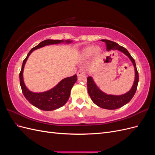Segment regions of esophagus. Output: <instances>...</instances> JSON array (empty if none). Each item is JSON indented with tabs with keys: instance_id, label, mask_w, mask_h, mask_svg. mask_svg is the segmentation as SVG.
Returning <instances> with one entry per match:
<instances>
[{
	"instance_id": "34e87169",
	"label": "esophagus",
	"mask_w": 155,
	"mask_h": 155,
	"mask_svg": "<svg viewBox=\"0 0 155 155\" xmlns=\"http://www.w3.org/2000/svg\"><path fill=\"white\" fill-rule=\"evenodd\" d=\"M77 75L78 76H81V75H85V72L82 71V70H79V71L78 72Z\"/></svg>"
}]
</instances>
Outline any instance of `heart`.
Listing matches in <instances>:
<instances>
[{"instance_id":"obj_1","label":"heart","mask_w":155,"mask_h":155,"mask_svg":"<svg viewBox=\"0 0 155 155\" xmlns=\"http://www.w3.org/2000/svg\"><path fill=\"white\" fill-rule=\"evenodd\" d=\"M101 50L99 46H89L84 48L81 52V58L83 59H87L89 58L94 54L96 56L99 55Z\"/></svg>"}]
</instances>
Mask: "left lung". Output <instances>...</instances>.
<instances>
[{
	"instance_id": "obj_1",
	"label": "left lung",
	"mask_w": 155,
	"mask_h": 155,
	"mask_svg": "<svg viewBox=\"0 0 155 155\" xmlns=\"http://www.w3.org/2000/svg\"><path fill=\"white\" fill-rule=\"evenodd\" d=\"M101 41L105 43L106 49L107 51H110L111 50H118L127 56L130 60V61L132 62L134 68L135 76L133 85L127 92L121 95L107 94L101 91L100 88L97 86L95 81H94L92 77L88 76L87 78L88 92L92 101L97 106L103 108V109L114 110L126 105L133 97L136 91H137L138 83V72L137 68V66H136L135 61L131 57V55L129 53L127 50L123 47V46H120L118 43L112 41L107 39H101Z\"/></svg>"
}]
</instances>
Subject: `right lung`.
<instances>
[{
    "label": "right lung",
    "instance_id": "1",
    "mask_svg": "<svg viewBox=\"0 0 155 155\" xmlns=\"http://www.w3.org/2000/svg\"><path fill=\"white\" fill-rule=\"evenodd\" d=\"M72 42V41H70V39L65 41L52 39L45 40L41 42L38 45L35 46L34 48L31 49L28 54L27 55L26 59L23 61L21 70L19 74L20 85L22 93L26 97V99L31 105L41 110L46 111L54 110L63 107L66 104L70 97L71 89L75 83L77 81V75L75 74L74 76L72 77L64 78L60 82H59L58 85H56L54 87L47 91L42 92H34L30 91L26 87L24 82V79H23V71H24L25 65L26 63V61L30 55L32 53V51L37 49L51 45L64 43L65 44H70Z\"/></svg>",
    "mask_w": 155,
    "mask_h": 155
}]
</instances>
